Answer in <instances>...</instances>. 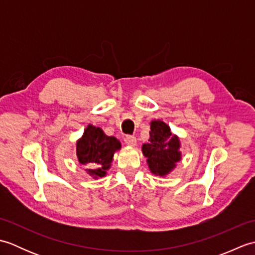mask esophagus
I'll use <instances>...</instances> for the list:
<instances>
[{"label":"esophagus","instance_id":"obj_1","mask_svg":"<svg viewBox=\"0 0 255 255\" xmlns=\"http://www.w3.org/2000/svg\"><path fill=\"white\" fill-rule=\"evenodd\" d=\"M125 143H126L127 145H130V147H133V145H136L137 143V139L134 136H131V134H127L126 137H125L124 139Z\"/></svg>","mask_w":255,"mask_h":255}]
</instances>
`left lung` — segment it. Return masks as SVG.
I'll return each mask as SVG.
<instances>
[{"label": "left lung", "mask_w": 255, "mask_h": 255, "mask_svg": "<svg viewBox=\"0 0 255 255\" xmlns=\"http://www.w3.org/2000/svg\"><path fill=\"white\" fill-rule=\"evenodd\" d=\"M150 171L155 175L164 176L181 160L180 140L172 134L170 127L161 121L151 123L150 139L142 145Z\"/></svg>", "instance_id": "left-lung-1"}]
</instances>
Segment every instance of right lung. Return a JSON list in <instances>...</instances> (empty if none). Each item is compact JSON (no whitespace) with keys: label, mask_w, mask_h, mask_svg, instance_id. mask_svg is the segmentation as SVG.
Masks as SVG:
<instances>
[{"label":"right lung","mask_w":255,"mask_h":255,"mask_svg":"<svg viewBox=\"0 0 255 255\" xmlns=\"http://www.w3.org/2000/svg\"><path fill=\"white\" fill-rule=\"evenodd\" d=\"M121 149V142L115 137H108L99 127L89 125L82 138L77 142L78 160L86 166L94 178L105 176L111 167L115 151Z\"/></svg>","instance_id":"right-lung-1"}]
</instances>
